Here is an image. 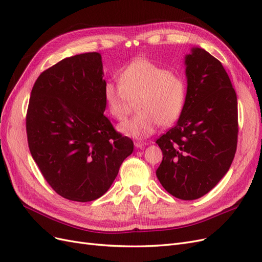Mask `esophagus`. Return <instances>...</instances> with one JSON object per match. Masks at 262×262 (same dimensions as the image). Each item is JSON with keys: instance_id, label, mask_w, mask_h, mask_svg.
Segmentation results:
<instances>
[{"instance_id": "34e87169", "label": "esophagus", "mask_w": 262, "mask_h": 262, "mask_svg": "<svg viewBox=\"0 0 262 262\" xmlns=\"http://www.w3.org/2000/svg\"><path fill=\"white\" fill-rule=\"evenodd\" d=\"M147 145L146 142H134V146H136L137 148H144L145 146Z\"/></svg>"}]
</instances>
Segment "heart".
I'll use <instances>...</instances> for the list:
<instances>
[{
  "instance_id": "b5f03b06",
  "label": "heart",
  "mask_w": 262,
  "mask_h": 262,
  "mask_svg": "<svg viewBox=\"0 0 262 262\" xmlns=\"http://www.w3.org/2000/svg\"><path fill=\"white\" fill-rule=\"evenodd\" d=\"M120 84L106 82L104 99L109 114L117 120L128 115L132 101H137L139 113L119 125V131L128 137L144 139L156 131L158 125L175 122L185 106L187 86L180 75L144 58L125 66Z\"/></svg>"
}]
</instances>
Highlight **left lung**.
<instances>
[{
    "mask_svg": "<svg viewBox=\"0 0 262 262\" xmlns=\"http://www.w3.org/2000/svg\"><path fill=\"white\" fill-rule=\"evenodd\" d=\"M187 94L176 125L157 139L162 186L181 200L207 194L234 160L238 134L237 96L222 63L202 48L185 57Z\"/></svg>",
    "mask_w": 262,
    "mask_h": 262,
    "instance_id": "1",
    "label": "left lung"
}]
</instances>
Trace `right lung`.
Segmentation results:
<instances>
[{"label":"right lung","mask_w":262,"mask_h":262,"mask_svg":"<svg viewBox=\"0 0 262 262\" xmlns=\"http://www.w3.org/2000/svg\"><path fill=\"white\" fill-rule=\"evenodd\" d=\"M104 71L98 52L66 58L39 75L26 116L29 150L42 176L68 200L89 202L105 194L131 139L104 115Z\"/></svg>","instance_id":"obj_1"}]
</instances>
